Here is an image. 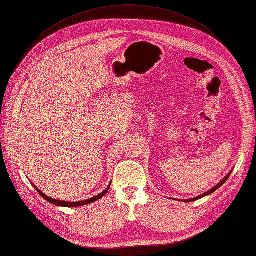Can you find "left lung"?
<instances>
[{"mask_svg": "<svg viewBox=\"0 0 256 256\" xmlns=\"http://www.w3.org/2000/svg\"><path fill=\"white\" fill-rule=\"evenodd\" d=\"M231 174H232V171H230V174H228L226 178H224L220 184H218L214 188H212V189L210 190V191H208V192H206V194H201V196H196V198H194V199H189V200H184V202H192V201H196V200H199V199H201V198H203V196H208V194H213V192H214L216 190H218V188H220L221 186H223L224 184V182H226L228 179V176H231Z\"/></svg>", "mask_w": 256, "mask_h": 256, "instance_id": "left-lung-1", "label": "left lung"}]
</instances>
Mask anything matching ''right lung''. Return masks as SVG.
Wrapping results in <instances>:
<instances>
[{
  "label": "right lung",
  "mask_w": 256,
  "mask_h": 256,
  "mask_svg": "<svg viewBox=\"0 0 256 256\" xmlns=\"http://www.w3.org/2000/svg\"><path fill=\"white\" fill-rule=\"evenodd\" d=\"M34 188H35V190L38 192L40 196H43L46 201H48L50 203H52V204L58 206H66V208H75V206H82L90 204V203H92V202H95V201H97L99 199H102V198L107 194V191L109 190V188H110V186H108L107 189L104 191V192H102V194H99L98 196H92V198H90V199H87V200H84V201H78V202H66V201H60V200L52 199V198H50V196H46L45 194H43V192H42L40 189H38V188H36L35 186H34Z\"/></svg>",
  "instance_id": "add662e5"
}]
</instances>
